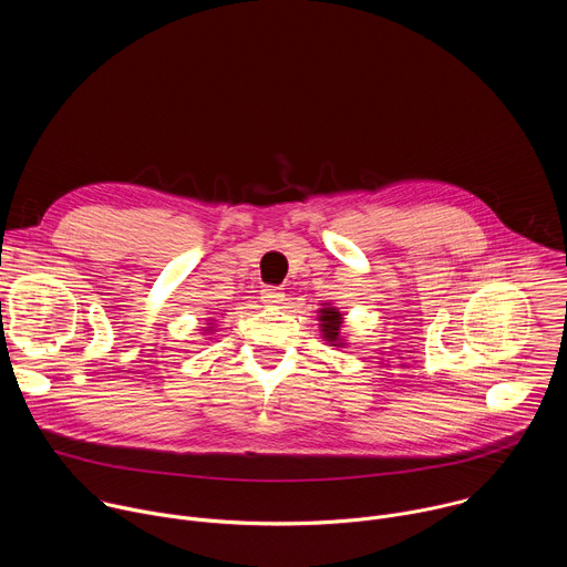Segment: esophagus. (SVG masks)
Here are the masks:
<instances>
[{
  "mask_svg": "<svg viewBox=\"0 0 567 567\" xmlns=\"http://www.w3.org/2000/svg\"><path fill=\"white\" fill-rule=\"evenodd\" d=\"M260 298L267 307H278L285 300V291L280 287H267V289H262Z\"/></svg>",
  "mask_w": 567,
  "mask_h": 567,
  "instance_id": "1",
  "label": "esophagus"
}]
</instances>
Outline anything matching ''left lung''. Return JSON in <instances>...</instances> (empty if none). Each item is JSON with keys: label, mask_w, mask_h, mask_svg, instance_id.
<instances>
[{"label": "left lung", "mask_w": 567, "mask_h": 567, "mask_svg": "<svg viewBox=\"0 0 567 567\" xmlns=\"http://www.w3.org/2000/svg\"><path fill=\"white\" fill-rule=\"evenodd\" d=\"M318 320H320V336L329 347H336V349L347 347V336H342V331H340L344 318L336 305L324 302L318 309Z\"/></svg>", "instance_id": "8db88e82"}]
</instances>
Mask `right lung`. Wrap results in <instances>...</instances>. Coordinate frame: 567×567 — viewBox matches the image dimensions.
I'll return each instance as SVG.
<instances>
[{
    "mask_svg": "<svg viewBox=\"0 0 567 567\" xmlns=\"http://www.w3.org/2000/svg\"><path fill=\"white\" fill-rule=\"evenodd\" d=\"M214 327H216V324H214V318H212V320H209V322H207V327H205V329H203V333H214V331H216V329H214Z\"/></svg>",
    "mask_w": 567,
    "mask_h": 567,
    "instance_id": "obj_1",
    "label": "right lung"
}]
</instances>
